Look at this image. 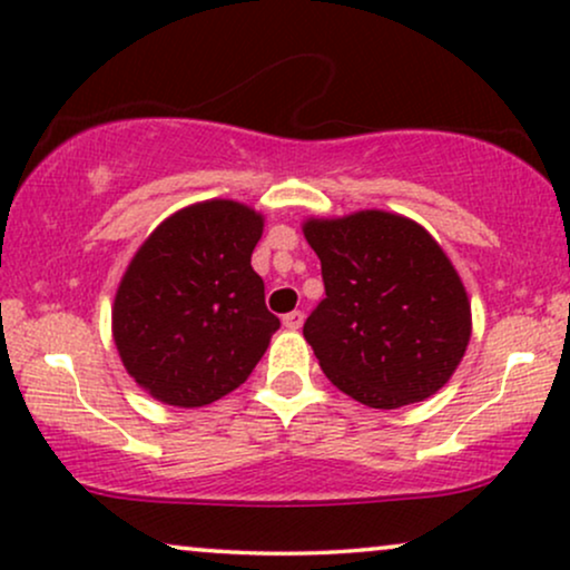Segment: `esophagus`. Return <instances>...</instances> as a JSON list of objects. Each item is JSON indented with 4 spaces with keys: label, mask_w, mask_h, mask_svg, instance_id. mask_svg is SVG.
<instances>
[{
    "label": "esophagus",
    "mask_w": 570,
    "mask_h": 570,
    "mask_svg": "<svg viewBox=\"0 0 570 570\" xmlns=\"http://www.w3.org/2000/svg\"><path fill=\"white\" fill-rule=\"evenodd\" d=\"M283 325H285L287 330H298L301 325H304V312H291V314H285Z\"/></svg>",
    "instance_id": "34e87169"
}]
</instances>
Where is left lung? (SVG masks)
Segmentation results:
<instances>
[{"mask_svg":"<svg viewBox=\"0 0 570 570\" xmlns=\"http://www.w3.org/2000/svg\"><path fill=\"white\" fill-rule=\"evenodd\" d=\"M304 235L325 283L304 338L330 383L375 410L433 396L470 341L468 293L439 243L385 210L312 219Z\"/></svg>","mask_w":570,"mask_h":570,"instance_id":"8db88e82","label":"left lung"}]
</instances>
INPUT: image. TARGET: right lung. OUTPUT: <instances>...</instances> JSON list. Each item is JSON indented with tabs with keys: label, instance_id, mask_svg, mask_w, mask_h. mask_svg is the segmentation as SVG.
Masks as SVG:
<instances>
[{
	"label": "right lung",
	"instance_id": "right-lung-1",
	"mask_svg": "<svg viewBox=\"0 0 570 570\" xmlns=\"http://www.w3.org/2000/svg\"><path fill=\"white\" fill-rule=\"evenodd\" d=\"M264 219L248 206H189L147 237L114 304L124 367L150 396L203 406L227 396L264 356L279 320L250 253Z\"/></svg>",
	"mask_w": 570,
	"mask_h": 570
}]
</instances>
